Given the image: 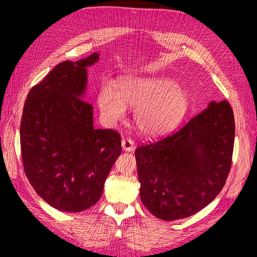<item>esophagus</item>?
<instances>
[{
  "label": "esophagus",
  "instance_id": "obj_1",
  "mask_svg": "<svg viewBox=\"0 0 257 257\" xmlns=\"http://www.w3.org/2000/svg\"><path fill=\"white\" fill-rule=\"evenodd\" d=\"M121 145H122V149L125 152H132L135 150V142L129 137H123L122 141H121Z\"/></svg>",
  "mask_w": 257,
  "mask_h": 257
}]
</instances>
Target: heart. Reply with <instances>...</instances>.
Wrapping results in <instances>:
<instances>
[{
    "mask_svg": "<svg viewBox=\"0 0 257 257\" xmlns=\"http://www.w3.org/2000/svg\"><path fill=\"white\" fill-rule=\"evenodd\" d=\"M98 107L107 122L123 118L125 106L135 110L137 128L147 136H158L179 124L189 105V97L178 82L169 77H125L119 92L111 84L101 86Z\"/></svg>",
    "mask_w": 257,
    "mask_h": 257,
    "instance_id": "b5f03b06",
    "label": "heart"
}]
</instances>
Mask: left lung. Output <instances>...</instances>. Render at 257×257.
<instances>
[{"label":"left lung","mask_w":257,"mask_h":257,"mask_svg":"<svg viewBox=\"0 0 257 257\" xmlns=\"http://www.w3.org/2000/svg\"><path fill=\"white\" fill-rule=\"evenodd\" d=\"M234 116L228 101L211 102L184 127L135 151L141 199L164 221L185 219L214 199L232 162Z\"/></svg>","instance_id":"1"}]
</instances>
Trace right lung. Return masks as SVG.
I'll return each mask as SVG.
<instances>
[{"instance_id":"1","label":"right lung","mask_w":257,"mask_h":257,"mask_svg":"<svg viewBox=\"0 0 257 257\" xmlns=\"http://www.w3.org/2000/svg\"><path fill=\"white\" fill-rule=\"evenodd\" d=\"M93 53L63 61L29 90L20 124L24 170L35 191L63 212H81L102 196L104 182L121 154V136L95 129L93 106L84 101L86 68Z\"/></svg>"}]
</instances>
